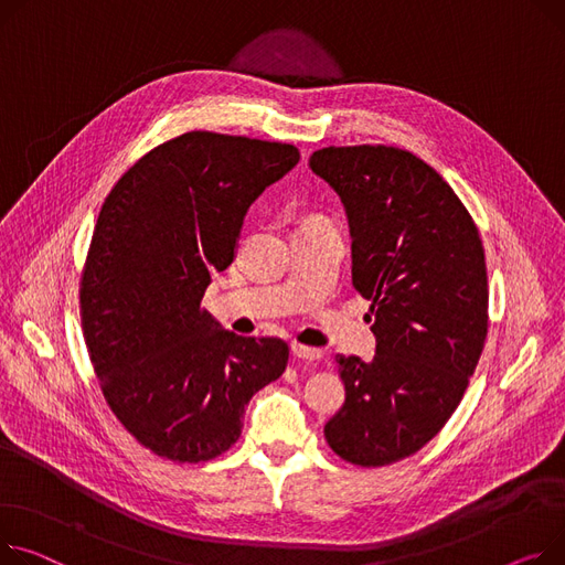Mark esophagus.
I'll list each match as a JSON object with an SVG mask.
<instances>
[{"label":"esophagus","instance_id":"34e87169","mask_svg":"<svg viewBox=\"0 0 565 565\" xmlns=\"http://www.w3.org/2000/svg\"><path fill=\"white\" fill-rule=\"evenodd\" d=\"M290 350H292V354L297 359H302V361H318V359H322V350H318V348H307V345L292 343Z\"/></svg>","mask_w":565,"mask_h":565}]
</instances>
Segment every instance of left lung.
I'll use <instances>...</instances> for the list:
<instances>
[{"label": "left lung", "mask_w": 565, "mask_h": 565, "mask_svg": "<svg viewBox=\"0 0 565 565\" xmlns=\"http://www.w3.org/2000/svg\"><path fill=\"white\" fill-rule=\"evenodd\" d=\"M309 168L341 198L352 284L370 299L372 361L338 354L345 404L324 425L363 468L411 457L459 406L488 331V279L475 222L423 159L386 145L324 147Z\"/></svg>", "instance_id": "8db88e82"}]
</instances>
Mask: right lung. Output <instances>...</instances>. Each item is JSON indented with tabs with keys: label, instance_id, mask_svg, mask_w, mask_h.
I'll use <instances>...</instances> for the list:
<instances>
[{
	"label": "right lung",
	"instance_id": "obj_1",
	"mask_svg": "<svg viewBox=\"0 0 565 565\" xmlns=\"http://www.w3.org/2000/svg\"><path fill=\"white\" fill-rule=\"evenodd\" d=\"M297 161L286 142L188 131L134 163L99 211L79 292L86 345L110 411L159 457L227 452L247 402L286 370L281 338L227 331L200 305L247 209Z\"/></svg>",
	"mask_w": 565,
	"mask_h": 565
}]
</instances>
